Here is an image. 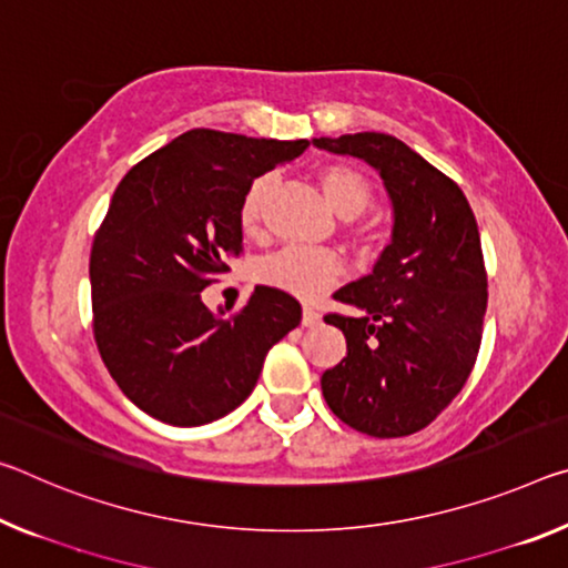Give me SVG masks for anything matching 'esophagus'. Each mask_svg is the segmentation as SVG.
<instances>
[{"label": "esophagus", "mask_w": 568, "mask_h": 568, "mask_svg": "<svg viewBox=\"0 0 568 568\" xmlns=\"http://www.w3.org/2000/svg\"><path fill=\"white\" fill-rule=\"evenodd\" d=\"M316 323H321V313L305 305V308H303V326H316Z\"/></svg>", "instance_id": "34e87169"}]
</instances>
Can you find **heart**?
<instances>
[{"label": "heart", "mask_w": 568, "mask_h": 568, "mask_svg": "<svg viewBox=\"0 0 568 568\" xmlns=\"http://www.w3.org/2000/svg\"><path fill=\"white\" fill-rule=\"evenodd\" d=\"M318 182L331 210L341 217L354 220L372 204L374 189L362 171L346 164H331L321 169ZM270 194V176H257L247 186L240 202V227L247 235H255L263 224L265 202ZM344 273V263L331 250H308V247H283L257 263L255 277L263 285L275 291L291 293L301 301H316Z\"/></svg>", "instance_id": "heart-1"}]
</instances>
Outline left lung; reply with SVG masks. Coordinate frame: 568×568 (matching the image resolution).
<instances>
[{
	"instance_id": "left-lung-1",
	"label": "left lung",
	"mask_w": 568,
	"mask_h": 568,
	"mask_svg": "<svg viewBox=\"0 0 568 568\" xmlns=\"http://www.w3.org/2000/svg\"><path fill=\"white\" fill-rule=\"evenodd\" d=\"M379 171L394 210L392 242L374 270L333 298L346 356L321 376L341 422L372 437L425 429L470 376L488 308L480 232L463 189L389 133L313 139Z\"/></svg>"
}]
</instances>
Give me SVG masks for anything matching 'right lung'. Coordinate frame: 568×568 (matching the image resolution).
I'll return each instance as SVG.
<instances>
[{
  "label": "right lung",
  "instance_id": "right-lung-1",
  "mask_svg": "<svg viewBox=\"0 0 568 568\" xmlns=\"http://www.w3.org/2000/svg\"><path fill=\"white\" fill-rule=\"evenodd\" d=\"M308 146L192 129L115 186L90 250L93 336L119 389L154 419L200 427L237 409L301 323V303L275 287L257 285L232 316L202 291L242 252L247 186Z\"/></svg>",
  "mask_w": 568,
  "mask_h": 568
}]
</instances>
